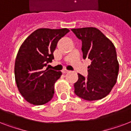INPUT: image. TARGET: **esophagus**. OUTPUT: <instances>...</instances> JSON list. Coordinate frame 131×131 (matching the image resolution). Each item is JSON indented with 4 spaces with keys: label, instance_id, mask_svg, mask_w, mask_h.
<instances>
[{
    "label": "esophagus",
    "instance_id": "obj_1",
    "mask_svg": "<svg viewBox=\"0 0 131 131\" xmlns=\"http://www.w3.org/2000/svg\"><path fill=\"white\" fill-rule=\"evenodd\" d=\"M62 73H68V72H69V70H67V69H63L62 70Z\"/></svg>",
    "mask_w": 131,
    "mask_h": 131
}]
</instances>
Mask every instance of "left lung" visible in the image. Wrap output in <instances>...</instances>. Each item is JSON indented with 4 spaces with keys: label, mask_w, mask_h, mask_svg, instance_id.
<instances>
[{
    "label": "left lung",
    "mask_w": 131,
    "mask_h": 131,
    "mask_svg": "<svg viewBox=\"0 0 131 131\" xmlns=\"http://www.w3.org/2000/svg\"><path fill=\"white\" fill-rule=\"evenodd\" d=\"M82 41L84 59L91 60L88 76L78 73L74 92L86 101L101 99L108 95L116 84L119 64L116 48L99 30L93 27L71 29Z\"/></svg>",
    "instance_id": "obj_1"
}]
</instances>
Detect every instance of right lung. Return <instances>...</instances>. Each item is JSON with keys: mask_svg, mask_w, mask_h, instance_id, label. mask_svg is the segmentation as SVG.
Segmentation results:
<instances>
[{"mask_svg": "<svg viewBox=\"0 0 131 131\" xmlns=\"http://www.w3.org/2000/svg\"><path fill=\"white\" fill-rule=\"evenodd\" d=\"M69 32L67 28H39L19 47L14 69L15 82L20 94L30 103L41 105L53 98L54 84L62 72L43 68L54 59L58 42Z\"/></svg>", "mask_w": 131, "mask_h": 131, "instance_id": "add662e5", "label": "right lung"}]
</instances>
